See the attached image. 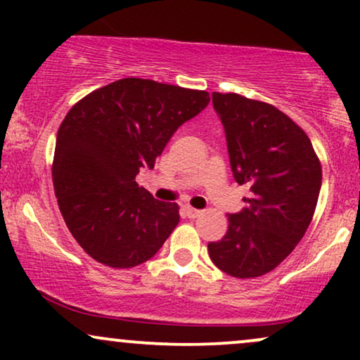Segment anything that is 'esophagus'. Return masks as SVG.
<instances>
[{
  "label": "esophagus",
  "mask_w": 360,
  "mask_h": 360,
  "mask_svg": "<svg viewBox=\"0 0 360 360\" xmlns=\"http://www.w3.org/2000/svg\"><path fill=\"white\" fill-rule=\"evenodd\" d=\"M184 213H186V217H188V218H196V217H200V214H201V210L193 208V206H184Z\"/></svg>",
  "instance_id": "obj_1"
}]
</instances>
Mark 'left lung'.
<instances>
[{
	"mask_svg": "<svg viewBox=\"0 0 360 360\" xmlns=\"http://www.w3.org/2000/svg\"><path fill=\"white\" fill-rule=\"evenodd\" d=\"M225 130L230 167L250 186L245 208L229 217V230L208 243L214 266L233 278H259L291 254L315 213L321 166L308 135L267 103L213 93Z\"/></svg>",
	"mask_w": 360,
	"mask_h": 360,
	"instance_id": "obj_1",
	"label": "left lung"
}]
</instances>
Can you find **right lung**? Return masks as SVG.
<instances>
[{
  "instance_id": "obj_1",
  "label": "right lung",
  "mask_w": 360,
  "mask_h": 360,
  "mask_svg": "<svg viewBox=\"0 0 360 360\" xmlns=\"http://www.w3.org/2000/svg\"><path fill=\"white\" fill-rule=\"evenodd\" d=\"M210 103L206 91L127 77L88 94L57 131L52 181L69 232L86 254L127 269L152 259L179 206L140 188L169 139Z\"/></svg>"
}]
</instances>
